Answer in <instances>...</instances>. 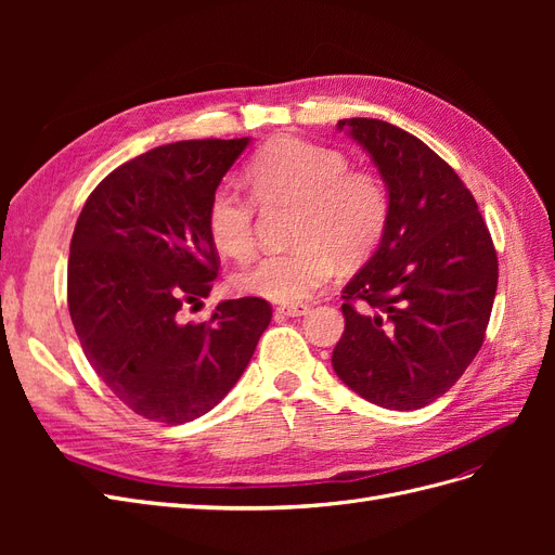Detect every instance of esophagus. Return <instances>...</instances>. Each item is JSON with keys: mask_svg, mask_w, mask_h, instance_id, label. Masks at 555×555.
<instances>
[{"mask_svg": "<svg viewBox=\"0 0 555 555\" xmlns=\"http://www.w3.org/2000/svg\"><path fill=\"white\" fill-rule=\"evenodd\" d=\"M278 314H284V317H300V314H308L310 312V306L306 304H294V306H278L275 308Z\"/></svg>", "mask_w": 555, "mask_h": 555, "instance_id": "obj_1", "label": "esophagus"}]
</instances>
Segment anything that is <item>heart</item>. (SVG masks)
<instances>
[{
    "label": "heart",
    "instance_id": "obj_1",
    "mask_svg": "<svg viewBox=\"0 0 555 555\" xmlns=\"http://www.w3.org/2000/svg\"><path fill=\"white\" fill-rule=\"evenodd\" d=\"M251 194L263 206L300 208L294 241L298 247L251 261L233 287L273 304L294 306L345 266L373 255L389 222V192L382 178L349 169L345 153L306 139L282 137L266 143L247 164ZM206 227L212 245L243 259L255 247V204L233 188H217L208 201Z\"/></svg>",
    "mask_w": 555,
    "mask_h": 555
}]
</instances>
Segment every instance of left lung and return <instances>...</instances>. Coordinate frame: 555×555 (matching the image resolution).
Returning a JSON list of instances; mask_svg holds the SVG:
<instances>
[{
  "label": "left lung",
  "instance_id": "1",
  "mask_svg": "<svg viewBox=\"0 0 555 555\" xmlns=\"http://www.w3.org/2000/svg\"><path fill=\"white\" fill-rule=\"evenodd\" d=\"M347 129L389 192L375 255L343 289L345 333L333 371L386 410H418L473 363L498 289V255L475 196L412 133L373 117Z\"/></svg>",
  "mask_w": 555,
  "mask_h": 555
}]
</instances>
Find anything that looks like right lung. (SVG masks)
Listing matches in <instances>:
<instances>
[{
  "label": "right lung",
  "instance_id": "right-lung-1",
  "mask_svg": "<svg viewBox=\"0 0 555 555\" xmlns=\"http://www.w3.org/2000/svg\"><path fill=\"white\" fill-rule=\"evenodd\" d=\"M249 139L159 145L117 166L74 229L66 300L82 351L129 410L178 426L210 412L247 367L271 304H217L184 322L220 271L206 210Z\"/></svg>",
  "mask_w": 555,
  "mask_h": 555
}]
</instances>
